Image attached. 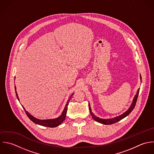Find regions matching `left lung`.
I'll list each match as a JSON object with an SVG mask.
<instances>
[{
  "instance_id": "1",
  "label": "left lung",
  "mask_w": 154,
  "mask_h": 154,
  "mask_svg": "<svg viewBox=\"0 0 154 154\" xmlns=\"http://www.w3.org/2000/svg\"><path fill=\"white\" fill-rule=\"evenodd\" d=\"M140 79H141V80H142V77H140ZM139 91H140V89H138V91H137V94L135 95V97H134V100H133V103H132L131 107H130V109H129L126 112H125L124 114H122V115H120V116H117V117H116V118H113V119H100V118H99L95 116L94 115V113L92 112L91 109V107H90V105H89V104L90 113H91V115L92 118H93L95 121H97V122H100V123H101V124H104V125H111V124L116 123L117 122L121 121V119H124V118H125L126 116H127L133 111V110L134 109L135 106H136V104L137 100V98H138V96H139Z\"/></svg>"
}]
</instances>
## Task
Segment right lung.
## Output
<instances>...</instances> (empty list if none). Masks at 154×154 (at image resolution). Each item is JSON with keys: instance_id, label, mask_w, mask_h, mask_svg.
<instances>
[{"instance_id": "add662e5", "label": "right lung", "mask_w": 154, "mask_h": 154, "mask_svg": "<svg viewBox=\"0 0 154 154\" xmlns=\"http://www.w3.org/2000/svg\"><path fill=\"white\" fill-rule=\"evenodd\" d=\"M15 94H16V95H17V99L19 101V98H18V95H17V91H16V88H15ZM73 95V94H72ZM72 95L71 96H72ZM71 98V97H70V98H69L66 104V106L65 107V109L62 113V115L57 118H56V119H47V120H40V119H36L35 118H34L33 116H32L30 114H29L27 111H26L25 109L23 107V106H22L23 108L24 109L27 116H28V118L33 122H34L35 124H38V125H42V126H44V127H50V128H53V127H56L58 125H59L60 124H61L63 121L65 120V118H66V112H67V110H68V104H69V101H70Z\"/></svg>"}]
</instances>
